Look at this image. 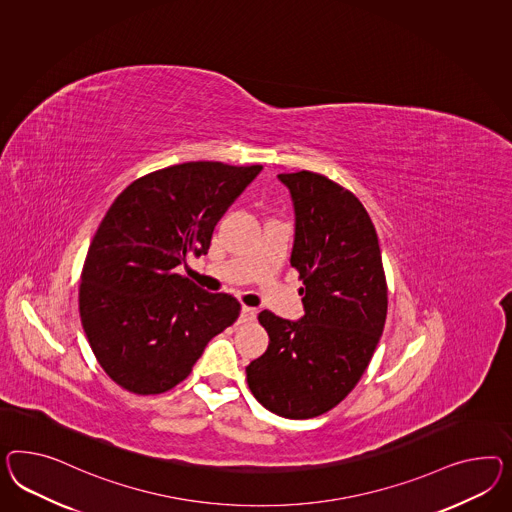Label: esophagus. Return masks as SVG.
<instances>
[{
  "mask_svg": "<svg viewBox=\"0 0 512 512\" xmlns=\"http://www.w3.org/2000/svg\"><path fill=\"white\" fill-rule=\"evenodd\" d=\"M255 317H257V311H255L253 307H248V305L242 307V315H240V318H242L244 322H249V320H253Z\"/></svg>",
  "mask_w": 512,
  "mask_h": 512,
  "instance_id": "1",
  "label": "esophagus"
}]
</instances>
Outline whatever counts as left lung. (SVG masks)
Segmentation results:
<instances>
[{"mask_svg":"<svg viewBox=\"0 0 512 512\" xmlns=\"http://www.w3.org/2000/svg\"><path fill=\"white\" fill-rule=\"evenodd\" d=\"M294 205L291 266L304 317L259 313L270 343L246 367L253 397L287 419L326 414L360 382L387 315V285L373 221L360 199L311 173L277 175Z\"/></svg>","mask_w":512,"mask_h":512,"instance_id":"left-lung-1","label":"left lung"}]
</instances>
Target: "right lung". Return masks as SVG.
Masks as SVG:
<instances>
[{
	"mask_svg": "<svg viewBox=\"0 0 512 512\" xmlns=\"http://www.w3.org/2000/svg\"><path fill=\"white\" fill-rule=\"evenodd\" d=\"M263 166L186 162L126 186L87 251L83 332L100 367L136 395H158L192 373L208 341L240 315L175 268L207 255L216 223Z\"/></svg>",
	"mask_w": 512,
	"mask_h": 512,
	"instance_id": "1",
	"label": "right lung"
}]
</instances>
